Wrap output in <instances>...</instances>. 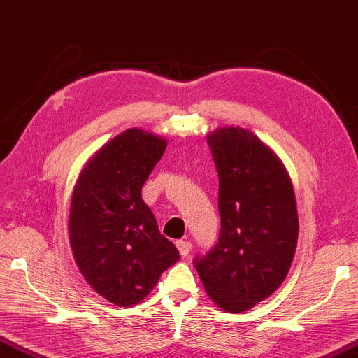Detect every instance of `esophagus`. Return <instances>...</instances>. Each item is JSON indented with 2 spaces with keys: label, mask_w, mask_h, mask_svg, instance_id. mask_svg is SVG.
I'll return each mask as SVG.
<instances>
[{
  "label": "esophagus",
  "mask_w": 358,
  "mask_h": 358,
  "mask_svg": "<svg viewBox=\"0 0 358 358\" xmlns=\"http://www.w3.org/2000/svg\"><path fill=\"white\" fill-rule=\"evenodd\" d=\"M175 245H177L181 257H188L189 252H191V242H188V241H177V242H175Z\"/></svg>",
  "instance_id": "1"
}]
</instances>
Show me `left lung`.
Segmentation results:
<instances>
[{
	"label": "left lung",
	"instance_id": "8db88e82",
	"mask_svg": "<svg viewBox=\"0 0 358 358\" xmlns=\"http://www.w3.org/2000/svg\"><path fill=\"white\" fill-rule=\"evenodd\" d=\"M207 143L220 180L221 229L194 266L210 299L239 314L285 280L298 242L296 199L282 161L250 130L220 127Z\"/></svg>",
	"mask_w": 358,
	"mask_h": 358
}]
</instances>
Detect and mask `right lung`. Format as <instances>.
I'll list each match as a JSON object with an SVG mask.
<instances>
[{
	"label": "right lung",
	"mask_w": 358,
	"mask_h": 358,
	"mask_svg": "<svg viewBox=\"0 0 358 358\" xmlns=\"http://www.w3.org/2000/svg\"><path fill=\"white\" fill-rule=\"evenodd\" d=\"M167 148V140L127 129L83 169L70 206V245L79 271L108 301L138 304L159 277L180 259L157 228L141 188Z\"/></svg>",
	"instance_id": "add662e5"
}]
</instances>
